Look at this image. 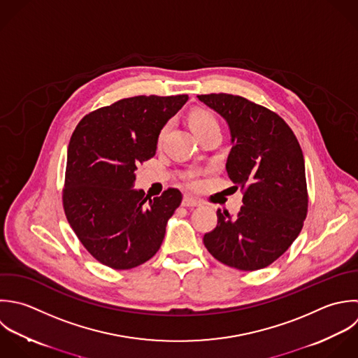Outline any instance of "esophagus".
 I'll return each instance as SVG.
<instances>
[{
    "mask_svg": "<svg viewBox=\"0 0 358 358\" xmlns=\"http://www.w3.org/2000/svg\"><path fill=\"white\" fill-rule=\"evenodd\" d=\"M182 206H185V208H196V206H199V202L196 199L191 198V196H184Z\"/></svg>",
    "mask_w": 358,
    "mask_h": 358,
    "instance_id": "obj_1",
    "label": "esophagus"
}]
</instances>
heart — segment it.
I'll return each instance as SVG.
<instances>
[{
  "instance_id": "heart-1",
  "label": "heart",
  "mask_w": 358,
  "mask_h": 358,
  "mask_svg": "<svg viewBox=\"0 0 358 358\" xmlns=\"http://www.w3.org/2000/svg\"><path fill=\"white\" fill-rule=\"evenodd\" d=\"M212 125H217V121H216L215 115L212 113H209L208 110L198 108V110H194L189 114V127L194 131V134H196L199 131H203V129H206ZM162 136H163V132H162L160 138ZM188 185H191V187L196 185V180H195L194 176L188 177Z\"/></svg>"
}]
</instances>
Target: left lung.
I'll use <instances>...</instances> for the list:
<instances>
[{
	"label": "left lung",
	"instance_id": "obj_1",
	"mask_svg": "<svg viewBox=\"0 0 358 358\" xmlns=\"http://www.w3.org/2000/svg\"><path fill=\"white\" fill-rule=\"evenodd\" d=\"M198 99L227 122L231 150L226 170L244 191L238 215L219 209L217 226L203 236V244L227 266L266 268L289 250L307 216L300 143L283 118L241 96L212 93Z\"/></svg>",
	"mask_w": 358,
	"mask_h": 358
}]
</instances>
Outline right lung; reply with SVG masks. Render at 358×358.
Returning <instances> with one entry per match:
<instances>
[{
	"mask_svg": "<svg viewBox=\"0 0 358 358\" xmlns=\"http://www.w3.org/2000/svg\"><path fill=\"white\" fill-rule=\"evenodd\" d=\"M188 94L135 96L80 120L66 155L64 210L79 241L100 264L132 269L160 248L182 201L176 188L150 198L135 189L136 167L156 155L159 134Z\"/></svg>",
	"mask_w": 358,
	"mask_h": 358,
	"instance_id": "right-lung-1",
	"label": "right lung"
}]
</instances>
